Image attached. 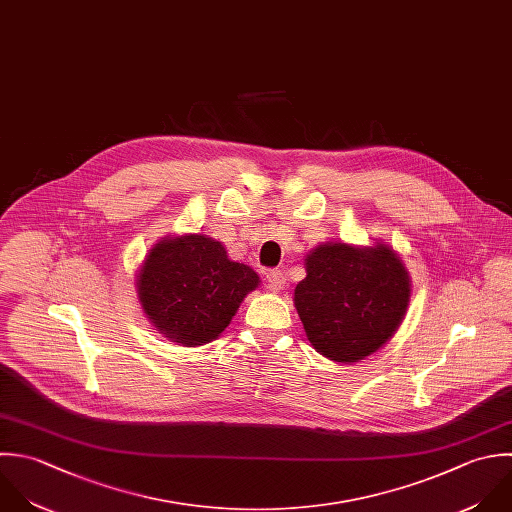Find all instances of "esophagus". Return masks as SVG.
<instances>
[{"label": "esophagus", "instance_id": "1", "mask_svg": "<svg viewBox=\"0 0 512 512\" xmlns=\"http://www.w3.org/2000/svg\"><path fill=\"white\" fill-rule=\"evenodd\" d=\"M285 273L283 271H277V269H273V271H269L267 273V285H269V289L271 291H281L283 287H285Z\"/></svg>", "mask_w": 512, "mask_h": 512}]
</instances>
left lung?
<instances>
[{
  "label": "left lung",
  "mask_w": 512,
  "mask_h": 512,
  "mask_svg": "<svg viewBox=\"0 0 512 512\" xmlns=\"http://www.w3.org/2000/svg\"><path fill=\"white\" fill-rule=\"evenodd\" d=\"M305 271L293 301L319 355L351 365L393 339L409 309L411 277L391 245L327 241L305 255Z\"/></svg>",
  "instance_id": "8db88e82"
}]
</instances>
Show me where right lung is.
I'll list each match as a JSON object with an SVG mask.
<instances>
[{"label":"right lung","instance_id":"right-lung-1","mask_svg":"<svg viewBox=\"0 0 512 512\" xmlns=\"http://www.w3.org/2000/svg\"><path fill=\"white\" fill-rule=\"evenodd\" d=\"M259 283L249 265L229 259L223 243L203 233L159 239L135 275L145 317L181 347L215 341Z\"/></svg>","mask_w":512,"mask_h":512}]
</instances>
